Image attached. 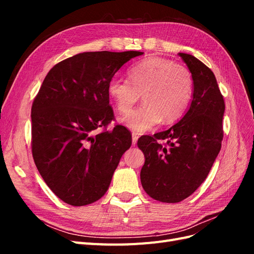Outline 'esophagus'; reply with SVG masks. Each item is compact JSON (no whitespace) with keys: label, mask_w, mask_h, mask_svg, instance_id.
Listing matches in <instances>:
<instances>
[{"label":"esophagus","mask_w":254,"mask_h":254,"mask_svg":"<svg viewBox=\"0 0 254 254\" xmlns=\"http://www.w3.org/2000/svg\"><path fill=\"white\" fill-rule=\"evenodd\" d=\"M137 139H139V135H137L135 132H132V145L136 144Z\"/></svg>","instance_id":"34e87169"}]
</instances>
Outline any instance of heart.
Segmentation results:
<instances>
[{"mask_svg":"<svg viewBox=\"0 0 254 254\" xmlns=\"http://www.w3.org/2000/svg\"><path fill=\"white\" fill-rule=\"evenodd\" d=\"M129 79L112 78L108 94L120 113H128L142 94L144 105L122 119L123 124L144 132L162 121L171 123L186 113L193 97L194 79L189 68L163 57H150L133 65Z\"/></svg>","mask_w":254,"mask_h":254,"instance_id":"b5f03b06","label":"heart"}]
</instances>
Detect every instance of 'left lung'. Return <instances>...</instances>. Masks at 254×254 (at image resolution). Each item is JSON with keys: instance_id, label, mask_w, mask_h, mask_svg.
Here are the masks:
<instances>
[{"instance_id": "left-lung-1", "label": "left lung", "mask_w": 254, "mask_h": 254, "mask_svg": "<svg viewBox=\"0 0 254 254\" xmlns=\"http://www.w3.org/2000/svg\"><path fill=\"white\" fill-rule=\"evenodd\" d=\"M193 75V99L186 115L165 131L143 135L141 183L151 198L176 203L201 186L221 147L225 101L211 68L196 57L179 53Z\"/></svg>"}]
</instances>
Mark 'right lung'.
<instances>
[{
	"label": "right lung",
	"mask_w": 254,
	"mask_h": 254,
	"mask_svg": "<svg viewBox=\"0 0 254 254\" xmlns=\"http://www.w3.org/2000/svg\"><path fill=\"white\" fill-rule=\"evenodd\" d=\"M143 52H86L54 65L32 106V152L44 182L74 206L93 203L108 190L114 171L132 142L114 120L108 83ZM103 127L101 133L96 130Z\"/></svg>",
	"instance_id": "1"
}]
</instances>
